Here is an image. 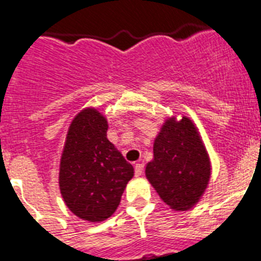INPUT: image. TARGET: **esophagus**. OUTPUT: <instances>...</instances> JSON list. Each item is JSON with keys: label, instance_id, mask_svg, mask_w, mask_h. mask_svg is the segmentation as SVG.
I'll return each instance as SVG.
<instances>
[{"label": "esophagus", "instance_id": "obj_1", "mask_svg": "<svg viewBox=\"0 0 261 261\" xmlns=\"http://www.w3.org/2000/svg\"><path fill=\"white\" fill-rule=\"evenodd\" d=\"M144 168H145V165L141 162H138L135 165V174L137 175V176H140V175H142V172H144Z\"/></svg>", "mask_w": 261, "mask_h": 261}]
</instances>
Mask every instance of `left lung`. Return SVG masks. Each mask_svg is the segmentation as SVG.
Segmentation results:
<instances>
[{
  "label": "left lung",
  "instance_id": "left-lung-1",
  "mask_svg": "<svg viewBox=\"0 0 261 261\" xmlns=\"http://www.w3.org/2000/svg\"><path fill=\"white\" fill-rule=\"evenodd\" d=\"M154 158L146 177L161 199L176 211L199 201L211 177V162L195 125L188 117L167 120L154 141Z\"/></svg>",
  "mask_w": 261,
  "mask_h": 261
}]
</instances>
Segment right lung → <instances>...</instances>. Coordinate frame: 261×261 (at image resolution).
<instances>
[{"instance_id": "obj_1", "label": "right lung", "mask_w": 261, "mask_h": 261, "mask_svg": "<svg viewBox=\"0 0 261 261\" xmlns=\"http://www.w3.org/2000/svg\"><path fill=\"white\" fill-rule=\"evenodd\" d=\"M107 120L94 108L74 117L60 163V191L66 206L90 222L107 220L119 206L133 166L107 138Z\"/></svg>"}]
</instances>
